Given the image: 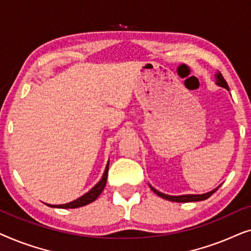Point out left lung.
<instances>
[{"instance_id": "1", "label": "left lung", "mask_w": 251, "mask_h": 251, "mask_svg": "<svg viewBox=\"0 0 251 251\" xmlns=\"http://www.w3.org/2000/svg\"><path fill=\"white\" fill-rule=\"evenodd\" d=\"M216 78H217V82H216V83H217L219 87H223V88H225V89H227V90H229L227 82H226L225 78L223 77L221 72L216 73ZM150 187H151V190L154 192V193L157 194L161 198L166 199V200H169V201H173V202H195V201H203V200H205V199L210 198L211 195L218 190L219 186L217 188H215L214 191L208 192V193H204V194H188V195H179V197H174V195H167V194L161 193V192L155 190V188L151 186V185H150Z\"/></svg>"}]
</instances>
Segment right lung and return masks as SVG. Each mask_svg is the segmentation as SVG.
<instances>
[{
    "mask_svg": "<svg viewBox=\"0 0 251 251\" xmlns=\"http://www.w3.org/2000/svg\"><path fill=\"white\" fill-rule=\"evenodd\" d=\"M107 175H108V163H107V166H106V169L104 171V175H102L101 179L99 180V183L96 184V186L92 187L91 190L88 192V193H85L84 195H82V197L78 198L77 200L70 202V203L59 204V205H52V204H48V205H49V207H52V208L73 209V208L83 207V205H85V204L91 203V202H94L96 199H97L99 195H100L102 190H104V187H105V185H106V180H107Z\"/></svg>",
    "mask_w": 251,
    "mask_h": 251,
    "instance_id": "obj_1",
    "label": "right lung"
}]
</instances>
